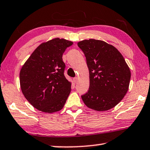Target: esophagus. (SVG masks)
Listing matches in <instances>:
<instances>
[{
    "label": "esophagus",
    "mask_w": 150,
    "mask_h": 150,
    "mask_svg": "<svg viewBox=\"0 0 150 150\" xmlns=\"http://www.w3.org/2000/svg\"><path fill=\"white\" fill-rule=\"evenodd\" d=\"M77 80H78V78L76 77H74L73 78V82L75 83H76L77 82Z\"/></svg>",
    "instance_id": "obj_1"
}]
</instances>
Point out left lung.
I'll return each instance as SVG.
<instances>
[{
    "label": "left lung",
    "instance_id": "8db88e82",
    "mask_svg": "<svg viewBox=\"0 0 150 150\" xmlns=\"http://www.w3.org/2000/svg\"><path fill=\"white\" fill-rule=\"evenodd\" d=\"M86 58L89 88L81 96L88 108L108 110L119 103L128 91L131 71L115 46L102 40H84L77 43Z\"/></svg>",
    "mask_w": 150,
    "mask_h": 150
}]
</instances>
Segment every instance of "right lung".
Instances as JSON below:
<instances>
[{"mask_svg":"<svg viewBox=\"0 0 150 150\" xmlns=\"http://www.w3.org/2000/svg\"><path fill=\"white\" fill-rule=\"evenodd\" d=\"M73 43L59 38L40 44L20 71L22 93L38 110L52 113L63 108L71 83L64 75L62 54Z\"/></svg>","mask_w":150,"mask_h":150,"instance_id":"right-lung-1","label":"right lung"}]
</instances>
